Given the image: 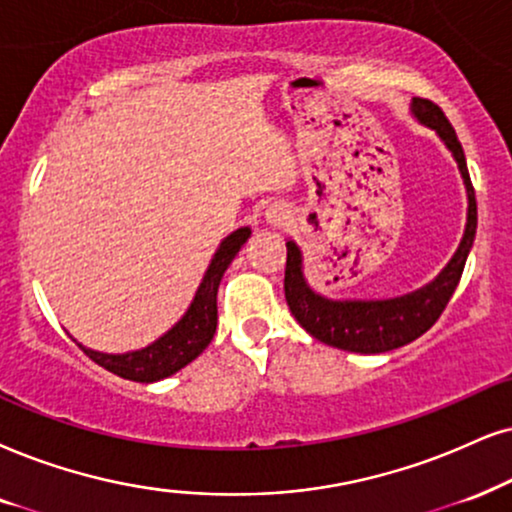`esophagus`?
Returning a JSON list of instances; mask_svg holds the SVG:
<instances>
[{
	"instance_id": "1",
	"label": "esophagus",
	"mask_w": 512,
	"mask_h": 512,
	"mask_svg": "<svg viewBox=\"0 0 512 512\" xmlns=\"http://www.w3.org/2000/svg\"><path fill=\"white\" fill-rule=\"evenodd\" d=\"M290 219V212L283 208V205H271L267 210V224L274 226V229H281V226H286Z\"/></svg>"
}]
</instances>
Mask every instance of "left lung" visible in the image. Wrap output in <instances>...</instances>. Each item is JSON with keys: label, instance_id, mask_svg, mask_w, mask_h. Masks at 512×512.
<instances>
[{"label": "left lung", "instance_id": "obj_1", "mask_svg": "<svg viewBox=\"0 0 512 512\" xmlns=\"http://www.w3.org/2000/svg\"><path fill=\"white\" fill-rule=\"evenodd\" d=\"M411 113L416 115L418 122L435 129L446 148L454 153L465 191H468V224H465L463 241L451 262L442 269V274L428 286L413 290L409 295L392 297V300H328L307 286L302 274V252L293 241L286 243L288 257L283 290H286L290 312L304 331L314 335L316 340L347 349V352H390V349L409 345L425 331H430L454 295L472 241H475L477 200L456 129L446 120L442 108L430 99H413Z\"/></svg>", "mask_w": 512, "mask_h": 512}]
</instances>
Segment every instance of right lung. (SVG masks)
<instances>
[{"instance_id": "add662e5", "label": "right lung", "mask_w": 512, "mask_h": 512, "mask_svg": "<svg viewBox=\"0 0 512 512\" xmlns=\"http://www.w3.org/2000/svg\"><path fill=\"white\" fill-rule=\"evenodd\" d=\"M248 238V226L236 229L234 234L224 238L215 252V257H212L208 271H205L203 281H200L191 307L153 345L127 354H103L80 345L82 352L92 361H96V364L106 368V371L120 375L125 380H137V383H155V380H163L167 375L181 371V368L191 364L210 345L212 335L217 331L219 281H222L224 271L229 269V264L234 262L238 250L243 248V243Z\"/></svg>"}]
</instances>
